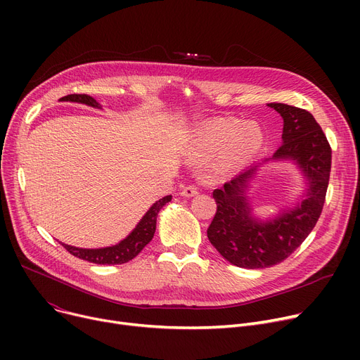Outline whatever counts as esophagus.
Returning a JSON list of instances; mask_svg holds the SVG:
<instances>
[{"label": "esophagus", "instance_id": "obj_1", "mask_svg": "<svg viewBox=\"0 0 360 360\" xmlns=\"http://www.w3.org/2000/svg\"><path fill=\"white\" fill-rule=\"evenodd\" d=\"M197 194H198V188H197L195 185H188V186L182 188V191H181V195H182V197H186V198L194 197V195H197Z\"/></svg>", "mask_w": 360, "mask_h": 360}]
</instances>
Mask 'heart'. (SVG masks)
<instances>
[{"mask_svg":"<svg viewBox=\"0 0 360 360\" xmlns=\"http://www.w3.org/2000/svg\"><path fill=\"white\" fill-rule=\"evenodd\" d=\"M259 132L254 127H242L236 120H216L202 125L198 143L204 150H223L226 167L236 169L247 162L259 146Z\"/></svg>","mask_w":360,"mask_h":360,"instance_id":"b5f03b06","label":"heart"}]
</instances>
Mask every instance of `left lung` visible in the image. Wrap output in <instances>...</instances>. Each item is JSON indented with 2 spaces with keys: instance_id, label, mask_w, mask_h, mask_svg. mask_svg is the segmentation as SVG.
I'll list each match as a JSON object with an SVG mask.
<instances>
[{
  "instance_id": "left-lung-1",
  "label": "left lung",
  "mask_w": 360,
  "mask_h": 360,
  "mask_svg": "<svg viewBox=\"0 0 360 360\" xmlns=\"http://www.w3.org/2000/svg\"><path fill=\"white\" fill-rule=\"evenodd\" d=\"M269 106L283 118V144L262 163L293 162L304 174L308 188L293 209H283L266 220L252 214L247 195L258 165L213 191L217 212L207 236L224 259L242 269L276 266L299 248L323 212L330 181L331 147L315 118L308 110L286 103Z\"/></svg>"
}]
</instances>
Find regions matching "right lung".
<instances>
[{
  "label": "right lung",
  "mask_w": 360,
  "mask_h": 360,
  "mask_svg": "<svg viewBox=\"0 0 360 360\" xmlns=\"http://www.w3.org/2000/svg\"><path fill=\"white\" fill-rule=\"evenodd\" d=\"M60 101L84 103L87 106L101 109V105L91 96H87V94H68V96H64ZM170 200H172V195H166L159 201H156L141 217V220L137 223L136 228L132 229V232L117 245H112V247H105V248L87 250V248L71 247V245H65L61 242L63 247L74 257L89 262H94V264H103V266H106V264L109 266L110 264V266H115V264L128 262L129 259L137 257L146 245L153 239L156 232L158 214L162 210V207L166 205Z\"/></svg>",
  "instance_id": "right-lung-1"
}]
</instances>
